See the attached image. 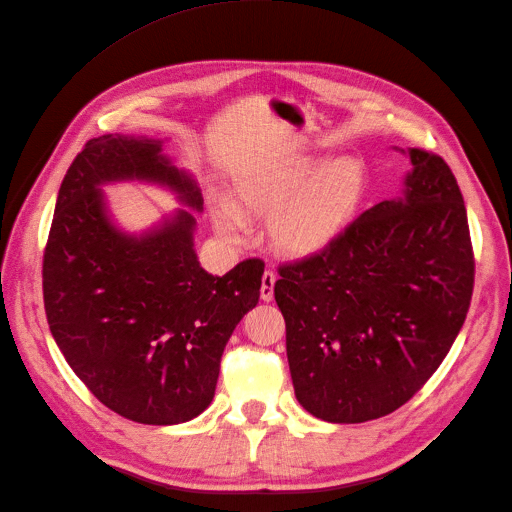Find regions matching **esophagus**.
Returning <instances> with one entry per match:
<instances>
[{"instance_id": "obj_1", "label": "esophagus", "mask_w": 512, "mask_h": 512, "mask_svg": "<svg viewBox=\"0 0 512 512\" xmlns=\"http://www.w3.org/2000/svg\"><path fill=\"white\" fill-rule=\"evenodd\" d=\"M277 282V275L273 271H265L262 275V286H260V299L262 301H273V286Z\"/></svg>"}]
</instances>
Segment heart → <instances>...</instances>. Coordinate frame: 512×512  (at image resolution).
Segmentation results:
<instances>
[{"instance_id": "b5f03b06", "label": "heart", "mask_w": 512, "mask_h": 512, "mask_svg": "<svg viewBox=\"0 0 512 512\" xmlns=\"http://www.w3.org/2000/svg\"><path fill=\"white\" fill-rule=\"evenodd\" d=\"M367 188L359 158L292 153L245 170L235 181L234 200L215 194L209 211L218 235L241 241L250 232L247 215H269V237L277 250L309 256L327 250L354 220Z\"/></svg>"}]
</instances>
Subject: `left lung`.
I'll return each mask as SVG.
<instances>
[{
	"label": "left lung",
	"instance_id": "left-lung-1",
	"mask_svg": "<svg viewBox=\"0 0 512 512\" xmlns=\"http://www.w3.org/2000/svg\"><path fill=\"white\" fill-rule=\"evenodd\" d=\"M399 151L412 164L401 194L361 213L327 250L282 265L275 282L294 395L327 423L404 406L470 307L474 256L457 179L436 153Z\"/></svg>",
	"mask_w": 512,
	"mask_h": 512
}]
</instances>
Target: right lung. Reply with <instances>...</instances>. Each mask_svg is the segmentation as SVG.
<instances>
[{"label":"right lung","mask_w":512,"mask_h":512,"mask_svg":"<svg viewBox=\"0 0 512 512\" xmlns=\"http://www.w3.org/2000/svg\"><path fill=\"white\" fill-rule=\"evenodd\" d=\"M119 180L160 184L186 209L126 233L101 192ZM192 211H203L194 175L151 136L91 138L59 188L42 265L46 320L74 374L134 423L177 425L205 412L228 339L260 297L262 260L222 277L200 267Z\"/></svg>","instance_id":"obj_1"}]
</instances>
